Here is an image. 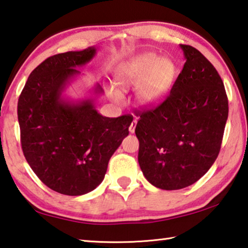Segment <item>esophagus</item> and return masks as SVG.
Returning <instances> with one entry per match:
<instances>
[{"label":"esophagus","mask_w":248,"mask_h":248,"mask_svg":"<svg viewBox=\"0 0 248 248\" xmlns=\"http://www.w3.org/2000/svg\"><path fill=\"white\" fill-rule=\"evenodd\" d=\"M137 124H138V120L137 119H133V121L131 123V124H130V127H129V131H130L131 133H133L135 132V130H136V125H137Z\"/></svg>","instance_id":"1"}]
</instances>
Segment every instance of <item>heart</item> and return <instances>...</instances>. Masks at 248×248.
<instances>
[{"label": "heart", "instance_id": "1", "mask_svg": "<svg viewBox=\"0 0 248 248\" xmlns=\"http://www.w3.org/2000/svg\"><path fill=\"white\" fill-rule=\"evenodd\" d=\"M173 70L171 62L162 60L156 54L145 53L121 66L117 74V84L123 88L139 86V100L153 104L166 92ZM109 95L116 100L120 99V93L113 88L109 89Z\"/></svg>", "mask_w": 248, "mask_h": 248}]
</instances>
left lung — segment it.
Masks as SVG:
<instances>
[{"mask_svg":"<svg viewBox=\"0 0 248 248\" xmlns=\"http://www.w3.org/2000/svg\"><path fill=\"white\" fill-rule=\"evenodd\" d=\"M186 62L162 103L139 111L136 127L143 175L162 190L195 183L217 158L229 100L217 70L190 45H180Z\"/></svg>","mask_w":248,"mask_h":248,"instance_id":"1","label":"left lung"}]
</instances>
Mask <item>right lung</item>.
<instances>
[{
	"mask_svg": "<svg viewBox=\"0 0 248 248\" xmlns=\"http://www.w3.org/2000/svg\"><path fill=\"white\" fill-rule=\"evenodd\" d=\"M95 47L54 55L39 64L17 103L24 156L45 186L65 195H82L103 182L108 162L129 135L130 115L108 118L93 99L77 103L62 98L77 67L95 56ZM96 93H103L98 84Z\"/></svg>",
	"mask_w": 248,
	"mask_h": 248,
	"instance_id": "add662e5",
	"label": "right lung"
}]
</instances>
